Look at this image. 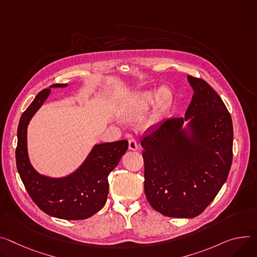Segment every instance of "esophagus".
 I'll return each mask as SVG.
<instances>
[{"instance_id": "esophagus-1", "label": "esophagus", "mask_w": 257, "mask_h": 257, "mask_svg": "<svg viewBox=\"0 0 257 257\" xmlns=\"http://www.w3.org/2000/svg\"><path fill=\"white\" fill-rule=\"evenodd\" d=\"M129 150H131V151L138 150V144L136 143V141H135V139H133V138L129 139Z\"/></svg>"}]
</instances>
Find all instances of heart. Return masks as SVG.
Instances as JSON below:
<instances>
[{"label": "heart", "mask_w": 257, "mask_h": 257, "mask_svg": "<svg viewBox=\"0 0 257 257\" xmlns=\"http://www.w3.org/2000/svg\"><path fill=\"white\" fill-rule=\"evenodd\" d=\"M173 92L163 87L160 90H145L133 94L125 103L122 113L126 118H141L156 104V118L164 114L173 104Z\"/></svg>", "instance_id": "heart-1"}]
</instances>
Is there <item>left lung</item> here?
Listing matches in <instances>:
<instances>
[{"mask_svg": "<svg viewBox=\"0 0 257 257\" xmlns=\"http://www.w3.org/2000/svg\"><path fill=\"white\" fill-rule=\"evenodd\" d=\"M188 81L194 95L184 118L165 119L141 142L147 199L178 218L198 216L214 200L229 173L234 138L220 96L202 79Z\"/></svg>", "mask_w": 257, "mask_h": 257, "instance_id": "1", "label": "left lung"}]
</instances>
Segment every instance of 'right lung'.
Instances as JSON below:
<instances>
[{
  "label": "right lung",
  "instance_id": "1",
  "mask_svg": "<svg viewBox=\"0 0 257 257\" xmlns=\"http://www.w3.org/2000/svg\"><path fill=\"white\" fill-rule=\"evenodd\" d=\"M66 86L67 84H54L42 90L22 113L17 129L15 156L20 178L42 211L61 219L79 220L92 216L104 206L108 194L107 176L128 150V142L95 145L82 165L64 177L40 174L29 158L28 126L34 114L48 98L51 88Z\"/></svg>",
  "mask_w": 257,
  "mask_h": 257
}]
</instances>
